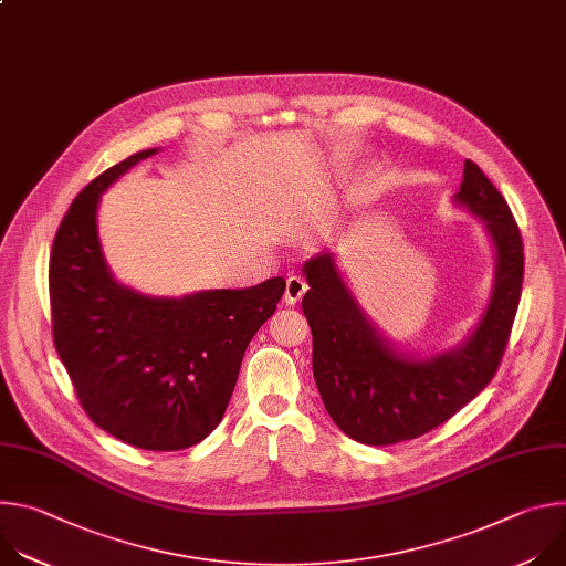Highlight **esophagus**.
Segmentation results:
<instances>
[{
	"instance_id": "esophagus-1",
	"label": "esophagus",
	"mask_w": 566,
	"mask_h": 566,
	"mask_svg": "<svg viewBox=\"0 0 566 566\" xmlns=\"http://www.w3.org/2000/svg\"><path fill=\"white\" fill-rule=\"evenodd\" d=\"M306 282L302 280V277H297V275H291L289 280H286V291H284V302L289 304V306H293V304H297L300 300H302V295L306 293Z\"/></svg>"
}]
</instances>
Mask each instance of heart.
<instances>
[{
    "label": "heart",
    "mask_w": 566,
    "mask_h": 566,
    "mask_svg": "<svg viewBox=\"0 0 566 566\" xmlns=\"http://www.w3.org/2000/svg\"><path fill=\"white\" fill-rule=\"evenodd\" d=\"M365 195H367V188H365V186H358V188H356V197H358V199H365Z\"/></svg>",
    "instance_id": "heart-1"
}]
</instances>
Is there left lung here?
<instances>
[{"label":"left lung","mask_w":566,"mask_h":566,"mask_svg":"<svg viewBox=\"0 0 566 566\" xmlns=\"http://www.w3.org/2000/svg\"><path fill=\"white\" fill-rule=\"evenodd\" d=\"M454 201L486 226L497 266L486 313L450 352L430 358L396 352L358 306L332 255H317L302 269L313 378L334 423L358 443L391 446L446 423L493 380L506 352L524 280L520 228L506 199L472 160H465Z\"/></svg>","instance_id":"obj_1"}]
</instances>
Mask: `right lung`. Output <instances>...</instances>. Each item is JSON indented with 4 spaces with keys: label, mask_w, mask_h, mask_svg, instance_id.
Segmentation results:
<instances>
[{
    "label": "right lung",
    "mask_w": 566,
    "mask_h": 566,
    "mask_svg": "<svg viewBox=\"0 0 566 566\" xmlns=\"http://www.w3.org/2000/svg\"><path fill=\"white\" fill-rule=\"evenodd\" d=\"M154 151L132 154L73 199L53 239L49 295L55 352L87 417L123 443L172 452L219 426L241 358L286 282L179 300L118 284L101 251L98 201Z\"/></svg>",
    "instance_id": "obj_1"
}]
</instances>
